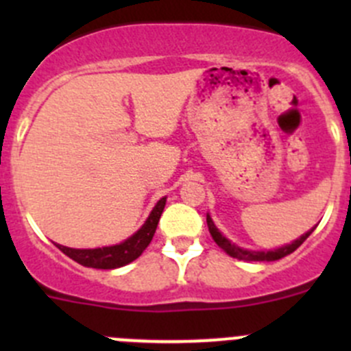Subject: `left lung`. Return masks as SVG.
Here are the masks:
<instances>
[{
  "mask_svg": "<svg viewBox=\"0 0 351 351\" xmlns=\"http://www.w3.org/2000/svg\"><path fill=\"white\" fill-rule=\"evenodd\" d=\"M207 226H208V232H210L212 239L217 243V246L222 247V250H224L229 256L238 258V260H243V261H277V260H280V258L287 256V254L293 253V251H295L300 244L309 238L311 232H313V229H314L313 228L311 231H307L306 234L300 236L299 239H295V241H292L290 244H285V246L277 247V250L256 251V250H244V247L238 246V244L229 241V239L226 238V236L222 234L217 228H215L214 221H212V217L208 214H207Z\"/></svg>",
  "mask_w": 351,
  "mask_h": 351,
  "instance_id": "8db88e82",
  "label": "left lung"
}]
</instances>
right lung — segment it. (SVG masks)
<instances>
[{
  "instance_id": "1",
  "label": "right lung",
  "mask_w": 351,
  "mask_h": 351,
  "mask_svg": "<svg viewBox=\"0 0 351 351\" xmlns=\"http://www.w3.org/2000/svg\"><path fill=\"white\" fill-rule=\"evenodd\" d=\"M166 197L159 198L158 204L151 210L149 217L146 219L139 231L134 232L130 238L125 241L113 244V246L104 247H88V250H76V247H67L62 244L56 243V246L67 254L71 260L77 261L83 267L90 268H100V270H113V268H120L129 265L130 261L137 260L143 254V251L149 246L151 239H153L156 228H158L159 217H161L162 210H165Z\"/></svg>"
}]
</instances>
